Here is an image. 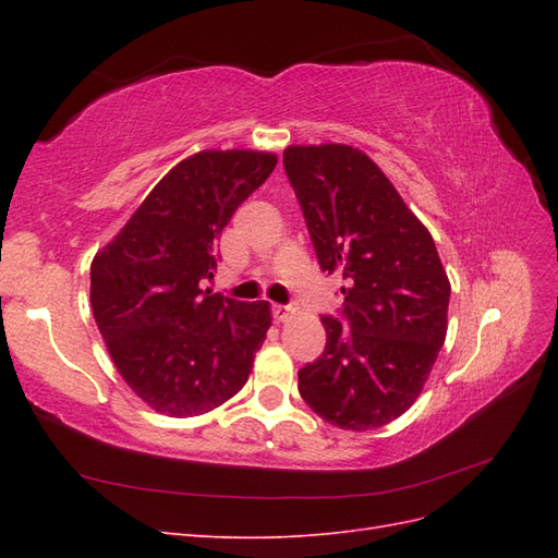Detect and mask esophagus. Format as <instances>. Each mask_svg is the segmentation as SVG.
<instances>
[{"instance_id": "1", "label": "esophagus", "mask_w": 558, "mask_h": 558, "mask_svg": "<svg viewBox=\"0 0 558 558\" xmlns=\"http://www.w3.org/2000/svg\"><path fill=\"white\" fill-rule=\"evenodd\" d=\"M289 314H291L289 305H272V316H275L277 324H281V320L289 318Z\"/></svg>"}]
</instances>
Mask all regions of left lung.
I'll list each match as a JSON object with an SVG mask.
<instances>
[{
	"instance_id": "8db88e82",
	"label": "left lung",
	"mask_w": 558,
	"mask_h": 558,
	"mask_svg": "<svg viewBox=\"0 0 558 558\" xmlns=\"http://www.w3.org/2000/svg\"><path fill=\"white\" fill-rule=\"evenodd\" d=\"M324 272H342L344 307L326 314L328 342L298 388L328 424L379 428L412 408L445 344L451 286L430 232L359 148L283 150Z\"/></svg>"
}]
</instances>
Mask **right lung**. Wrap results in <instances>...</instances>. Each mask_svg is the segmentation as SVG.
<instances>
[{"mask_svg":"<svg viewBox=\"0 0 558 558\" xmlns=\"http://www.w3.org/2000/svg\"><path fill=\"white\" fill-rule=\"evenodd\" d=\"M277 156L202 150L162 177L90 267L97 328L128 386L170 416L205 414L246 384L272 314L202 289L216 238Z\"/></svg>","mask_w":558,"mask_h":558,"instance_id":"right-lung-1","label":"right lung"}]
</instances>
